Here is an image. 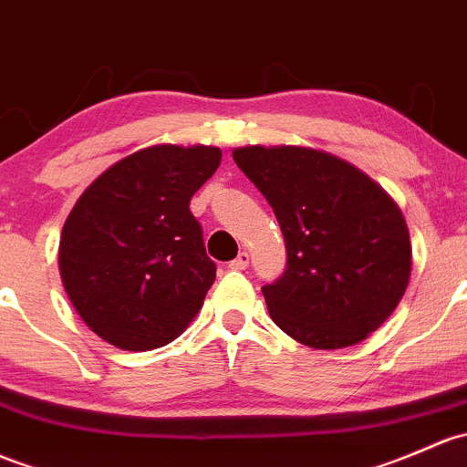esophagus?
Here are the masks:
<instances>
[{
  "label": "esophagus",
  "mask_w": 467,
  "mask_h": 467,
  "mask_svg": "<svg viewBox=\"0 0 467 467\" xmlns=\"http://www.w3.org/2000/svg\"><path fill=\"white\" fill-rule=\"evenodd\" d=\"M248 262H250V254L248 253H239L237 257L230 262V268H233V271H246Z\"/></svg>",
  "instance_id": "1"
}]
</instances>
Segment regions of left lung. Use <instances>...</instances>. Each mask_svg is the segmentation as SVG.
Instances as JSON below:
<instances>
[{
	"instance_id": "obj_1",
	"label": "left lung",
	"mask_w": 467,
	"mask_h": 467,
	"mask_svg": "<svg viewBox=\"0 0 467 467\" xmlns=\"http://www.w3.org/2000/svg\"><path fill=\"white\" fill-rule=\"evenodd\" d=\"M233 159L266 196L286 244V271L262 286L273 322L313 349L365 340L410 282V230L399 205L324 151L254 145Z\"/></svg>"
}]
</instances>
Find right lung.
Wrapping results in <instances>:
<instances>
[{
    "mask_svg": "<svg viewBox=\"0 0 467 467\" xmlns=\"http://www.w3.org/2000/svg\"><path fill=\"white\" fill-rule=\"evenodd\" d=\"M219 147L156 145L102 171L60 237V275L93 333L125 351L165 347L188 328L217 277L190 199Z\"/></svg>",
    "mask_w": 467,
    "mask_h": 467,
    "instance_id": "obj_1",
    "label": "right lung"
}]
</instances>
